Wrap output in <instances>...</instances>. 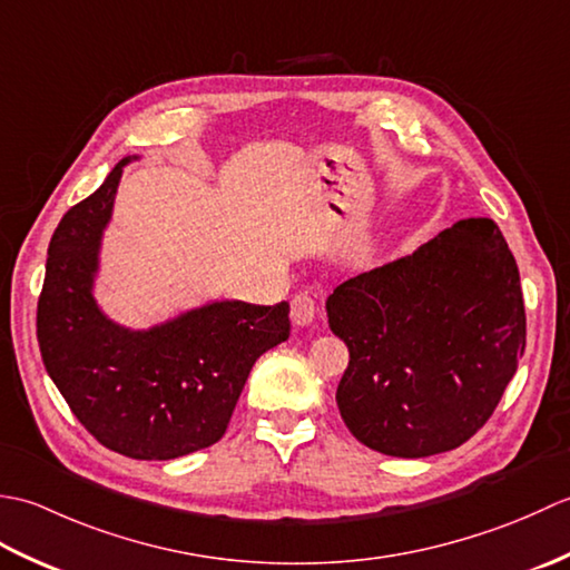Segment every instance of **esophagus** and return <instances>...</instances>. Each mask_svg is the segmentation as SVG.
Masks as SVG:
<instances>
[{
    "instance_id": "obj_1",
    "label": "esophagus",
    "mask_w": 570,
    "mask_h": 570,
    "mask_svg": "<svg viewBox=\"0 0 570 570\" xmlns=\"http://www.w3.org/2000/svg\"><path fill=\"white\" fill-rule=\"evenodd\" d=\"M318 313V301L313 294H298L292 301V321L296 325H311Z\"/></svg>"
}]
</instances>
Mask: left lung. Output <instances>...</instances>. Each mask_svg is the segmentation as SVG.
I'll use <instances>...</instances> for the list:
<instances>
[{"label": "left lung", "instance_id": "left-lung-1", "mask_svg": "<svg viewBox=\"0 0 570 570\" xmlns=\"http://www.w3.org/2000/svg\"><path fill=\"white\" fill-rule=\"evenodd\" d=\"M325 311L350 350L345 426L394 458L453 451L485 426L527 345L517 262L490 217L347 278Z\"/></svg>", "mask_w": 570, "mask_h": 570}]
</instances>
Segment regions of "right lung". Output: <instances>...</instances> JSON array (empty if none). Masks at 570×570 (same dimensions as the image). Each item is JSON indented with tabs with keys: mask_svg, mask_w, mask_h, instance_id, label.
<instances>
[{
	"mask_svg": "<svg viewBox=\"0 0 570 570\" xmlns=\"http://www.w3.org/2000/svg\"><path fill=\"white\" fill-rule=\"evenodd\" d=\"M63 215L48 245L36 335L48 377L95 439L137 460H171L223 439L254 362L292 333L288 304L210 301L127 328L95 298L105 227L125 166Z\"/></svg>",
	"mask_w": 570,
	"mask_h": 570,
	"instance_id": "right-lung-1",
	"label": "right lung"
}]
</instances>
